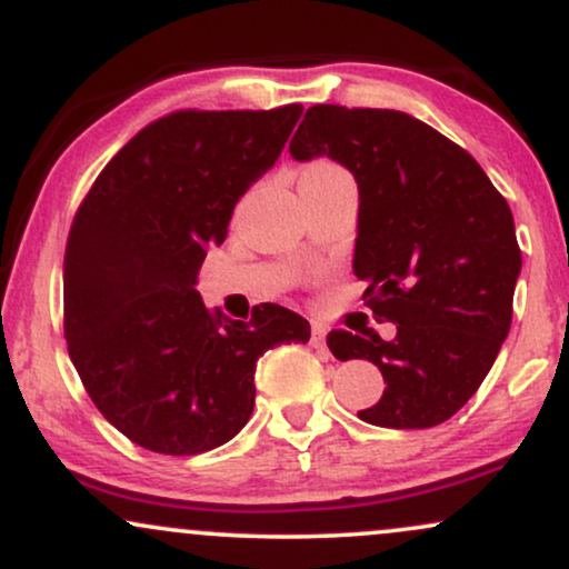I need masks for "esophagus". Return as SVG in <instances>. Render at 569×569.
Instances as JSON below:
<instances>
[{"mask_svg": "<svg viewBox=\"0 0 569 569\" xmlns=\"http://www.w3.org/2000/svg\"><path fill=\"white\" fill-rule=\"evenodd\" d=\"M325 328H319V325H315V328H311V347L315 349H325Z\"/></svg>", "mask_w": 569, "mask_h": 569, "instance_id": "34e87169", "label": "esophagus"}]
</instances>
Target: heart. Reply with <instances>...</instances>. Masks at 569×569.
I'll use <instances>...</instances> for the list:
<instances>
[{
	"label": "heart",
	"mask_w": 569,
	"mask_h": 569,
	"mask_svg": "<svg viewBox=\"0 0 569 569\" xmlns=\"http://www.w3.org/2000/svg\"><path fill=\"white\" fill-rule=\"evenodd\" d=\"M338 166L336 163H330V161H315V163H309L303 169V177H325V174H338ZM301 177V180H303Z\"/></svg>",
	"instance_id": "heart-1"
}]
</instances>
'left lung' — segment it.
Segmentation results:
<instances>
[{
	"label": "left lung",
	"mask_w": 569,
	"mask_h": 569,
	"mask_svg": "<svg viewBox=\"0 0 569 569\" xmlns=\"http://www.w3.org/2000/svg\"><path fill=\"white\" fill-rule=\"evenodd\" d=\"M296 161L330 158L360 190L355 277L398 333L330 330L336 360H368L385 395L357 417L395 430L436 427L468 403L513 317L521 250L513 214L470 152L398 110H306Z\"/></svg>",
	"instance_id": "1"
}]
</instances>
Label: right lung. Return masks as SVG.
<instances>
[{
	"mask_svg": "<svg viewBox=\"0 0 569 569\" xmlns=\"http://www.w3.org/2000/svg\"><path fill=\"white\" fill-rule=\"evenodd\" d=\"M277 110L156 120L96 177L63 254V336L112 427L158 455L228 443L254 408V366L309 322L260 303L250 322L203 306L196 279L233 207L277 163L301 118Z\"/></svg>",
	"mask_w": 569,
	"mask_h": 569,
	"instance_id": "1",
	"label": "right lung"
}]
</instances>
